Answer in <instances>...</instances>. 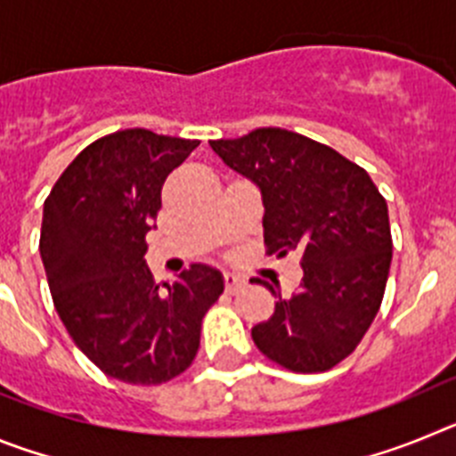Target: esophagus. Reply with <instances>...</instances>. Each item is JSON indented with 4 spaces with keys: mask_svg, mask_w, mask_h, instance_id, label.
<instances>
[{
    "mask_svg": "<svg viewBox=\"0 0 456 456\" xmlns=\"http://www.w3.org/2000/svg\"><path fill=\"white\" fill-rule=\"evenodd\" d=\"M224 285H225V292L235 294L237 289H241V285H244V278L232 276V273H225V276H224Z\"/></svg>",
    "mask_w": 456,
    "mask_h": 456,
    "instance_id": "1",
    "label": "esophagus"
}]
</instances>
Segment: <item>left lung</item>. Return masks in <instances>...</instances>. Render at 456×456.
<instances>
[{
    "instance_id": "8db88e82",
    "label": "left lung",
    "mask_w": 456,
    "mask_h": 456,
    "mask_svg": "<svg viewBox=\"0 0 456 456\" xmlns=\"http://www.w3.org/2000/svg\"><path fill=\"white\" fill-rule=\"evenodd\" d=\"M209 146L263 191L269 256L301 257L299 292L253 326L257 349L292 372H324L358 347L393 260L388 205L365 168L297 132L260 127Z\"/></svg>"
}]
</instances>
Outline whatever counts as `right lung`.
<instances>
[{"mask_svg": "<svg viewBox=\"0 0 456 456\" xmlns=\"http://www.w3.org/2000/svg\"><path fill=\"white\" fill-rule=\"evenodd\" d=\"M196 139L118 130L84 148L43 208L40 257L52 301L79 349L109 377L159 386L200 347V324L224 292L216 269L191 265L167 285L143 253L162 208V184Z\"/></svg>", "mask_w": 456, "mask_h": 456, "instance_id": "1", "label": "right lung"}]
</instances>
